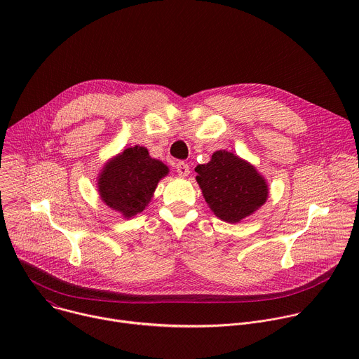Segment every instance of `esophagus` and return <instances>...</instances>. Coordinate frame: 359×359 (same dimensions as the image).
I'll list each match as a JSON object with an SVG mask.
<instances>
[{"mask_svg": "<svg viewBox=\"0 0 359 359\" xmlns=\"http://www.w3.org/2000/svg\"><path fill=\"white\" fill-rule=\"evenodd\" d=\"M176 172H177V175H179L180 177H186V176L190 175V168H189V165L184 163V162H177V163H176Z\"/></svg>", "mask_w": 359, "mask_h": 359, "instance_id": "obj_1", "label": "esophagus"}]
</instances>
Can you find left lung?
Instances as JSON below:
<instances>
[{
	"label": "left lung",
	"instance_id": "1",
	"mask_svg": "<svg viewBox=\"0 0 359 359\" xmlns=\"http://www.w3.org/2000/svg\"><path fill=\"white\" fill-rule=\"evenodd\" d=\"M194 170L209 208L223 222H241L262 208L269 197L266 179L231 151H215L209 163L198 165Z\"/></svg>",
	"mask_w": 359,
	"mask_h": 359
}]
</instances>
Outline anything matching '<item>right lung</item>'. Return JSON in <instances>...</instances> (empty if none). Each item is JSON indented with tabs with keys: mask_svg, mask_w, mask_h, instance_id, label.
I'll return each mask as SVG.
<instances>
[{
	"mask_svg": "<svg viewBox=\"0 0 359 359\" xmlns=\"http://www.w3.org/2000/svg\"><path fill=\"white\" fill-rule=\"evenodd\" d=\"M168 173L169 168L150 158L146 147H128L102 169L97 191L107 206L129 219L144 210L159 180Z\"/></svg>",
	"mask_w": 359,
	"mask_h": 359,
	"instance_id": "right-lung-1",
	"label": "right lung"
}]
</instances>
